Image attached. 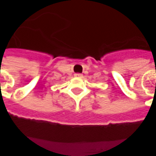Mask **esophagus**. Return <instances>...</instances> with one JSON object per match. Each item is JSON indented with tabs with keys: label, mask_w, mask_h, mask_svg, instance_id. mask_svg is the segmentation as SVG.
<instances>
[{
	"label": "esophagus",
	"mask_w": 156,
	"mask_h": 156,
	"mask_svg": "<svg viewBox=\"0 0 156 156\" xmlns=\"http://www.w3.org/2000/svg\"><path fill=\"white\" fill-rule=\"evenodd\" d=\"M75 77H79V78H82L83 77V74L82 73H75Z\"/></svg>",
	"instance_id": "obj_1"
}]
</instances>
